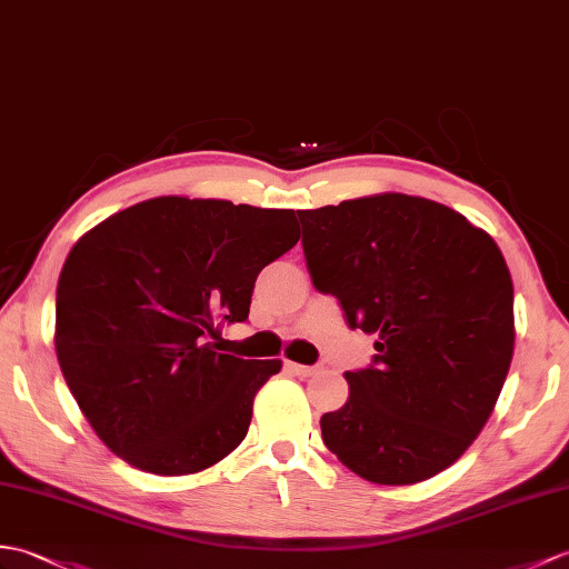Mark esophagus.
Here are the masks:
<instances>
[{"mask_svg": "<svg viewBox=\"0 0 569 569\" xmlns=\"http://www.w3.org/2000/svg\"><path fill=\"white\" fill-rule=\"evenodd\" d=\"M288 371L296 373L298 378H310L317 371H320V366H302V363H288Z\"/></svg>", "mask_w": 569, "mask_h": 569, "instance_id": "1", "label": "esophagus"}]
</instances>
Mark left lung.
I'll list each match as a JSON object with an SVG mask.
<instances>
[{"label": "left lung", "instance_id": "left-lung-1", "mask_svg": "<svg viewBox=\"0 0 569 569\" xmlns=\"http://www.w3.org/2000/svg\"><path fill=\"white\" fill-rule=\"evenodd\" d=\"M312 286L351 329L376 335L373 363L347 371L349 400L322 441L359 478L415 485L468 451L513 356V286L497 242L429 198L378 193L298 210Z\"/></svg>", "mask_w": 569, "mask_h": 569}]
</instances>
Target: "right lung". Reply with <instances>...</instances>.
I'll return each instance as SVG.
<instances>
[{"label": "right lung", "instance_id": "obj_1", "mask_svg": "<svg viewBox=\"0 0 569 569\" xmlns=\"http://www.w3.org/2000/svg\"><path fill=\"white\" fill-rule=\"evenodd\" d=\"M300 240L293 210L160 196L106 218L64 259L56 351L82 415L111 451L152 475L232 453L281 361L222 353L259 271Z\"/></svg>", "mask_w": 569, "mask_h": 569}]
</instances>
